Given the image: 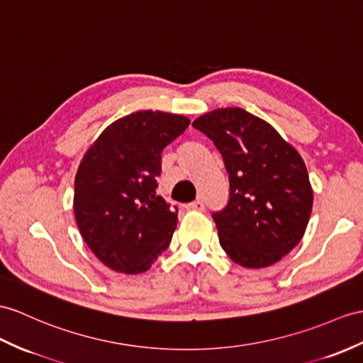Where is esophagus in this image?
Segmentation results:
<instances>
[{"mask_svg":"<svg viewBox=\"0 0 363 363\" xmlns=\"http://www.w3.org/2000/svg\"><path fill=\"white\" fill-rule=\"evenodd\" d=\"M189 208L196 209V211H203V209H205V201H203L201 199H197L196 201L189 203Z\"/></svg>","mask_w":363,"mask_h":363,"instance_id":"obj_1","label":"esophagus"}]
</instances>
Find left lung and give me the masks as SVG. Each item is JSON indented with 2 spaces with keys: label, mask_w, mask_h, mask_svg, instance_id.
Masks as SVG:
<instances>
[{
  "label": "left lung",
  "mask_w": 363,
  "mask_h": 363,
  "mask_svg": "<svg viewBox=\"0 0 363 363\" xmlns=\"http://www.w3.org/2000/svg\"><path fill=\"white\" fill-rule=\"evenodd\" d=\"M192 126L218 149L229 200L212 214L229 259L245 268L279 262L302 240L313 209L305 162L269 123L240 108L216 109Z\"/></svg>",
  "instance_id": "obj_1"
}]
</instances>
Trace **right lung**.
<instances>
[{"instance_id":"right-lung-1","label":"right lung","mask_w":363,"mask_h":363,"mask_svg":"<svg viewBox=\"0 0 363 363\" xmlns=\"http://www.w3.org/2000/svg\"><path fill=\"white\" fill-rule=\"evenodd\" d=\"M189 118L138 111L106 128L78 166L74 212L91 251L106 267L145 272L166 251L179 209L157 194L162 151Z\"/></svg>"}]
</instances>
